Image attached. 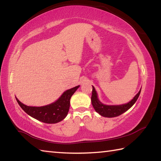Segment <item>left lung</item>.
<instances>
[{"label":"left lung","instance_id":"obj_1","mask_svg":"<svg viewBox=\"0 0 161 161\" xmlns=\"http://www.w3.org/2000/svg\"><path fill=\"white\" fill-rule=\"evenodd\" d=\"M92 98H91L92 106L96 112L100 114L101 116L106 117V118H114V117L119 116L126 112L135 103V102L139 98L140 93H141V89H140L138 93L134 96L132 100L127 103L119 105V106H108V105L103 104L98 100L97 93L96 92L95 88L93 86H92Z\"/></svg>","mask_w":161,"mask_h":161}]
</instances>
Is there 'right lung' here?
Wrapping results in <instances>:
<instances>
[{
    "instance_id": "1",
    "label": "right lung",
    "mask_w": 161,
    "mask_h": 161,
    "mask_svg": "<svg viewBox=\"0 0 161 161\" xmlns=\"http://www.w3.org/2000/svg\"><path fill=\"white\" fill-rule=\"evenodd\" d=\"M79 87L80 86H77L65 91L56 101L44 106H28L21 103L17 98L16 100L22 109L32 118L44 123L54 124L62 121L68 115L70 98Z\"/></svg>"
}]
</instances>
